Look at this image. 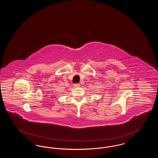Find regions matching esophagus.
<instances>
[{
	"label": "esophagus",
	"instance_id": "esophagus-1",
	"mask_svg": "<svg viewBox=\"0 0 158 158\" xmlns=\"http://www.w3.org/2000/svg\"><path fill=\"white\" fill-rule=\"evenodd\" d=\"M74 86H75V87H78V86H80V84H79V83H75V84H74Z\"/></svg>",
	"mask_w": 158,
	"mask_h": 158
}]
</instances>
